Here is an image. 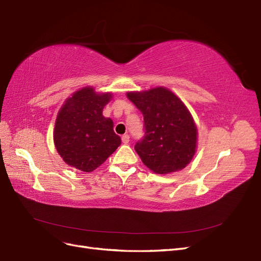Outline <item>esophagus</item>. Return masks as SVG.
I'll list each match as a JSON object with an SVG mask.
<instances>
[{"mask_svg": "<svg viewBox=\"0 0 261 261\" xmlns=\"http://www.w3.org/2000/svg\"><path fill=\"white\" fill-rule=\"evenodd\" d=\"M122 143L124 145H127L129 143V136L128 135H123L122 136Z\"/></svg>", "mask_w": 261, "mask_h": 261, "instance_id": "esophagus-1", "label": "esophagus"}]
</instances>
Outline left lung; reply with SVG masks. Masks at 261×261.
Masks as SVG:
<instances>
[{
  "label": "left lung",
  "instance_id": "obj_1",
  "mask_svg": "<svg viewBox=\"0 0 261 261\" xmlns=\"http://www.w3.org/2000/svg\"><path fill=\"white\" fill-rule=\"evenodd\" d=\"M127 98L144 115L145 135L135 145L141 161L158 174L184 169L195 154L197 128L183 102L162 87Z\"/></svg>",
  "mask_w": 261,
  "mask_h": 261
}]
</instances>
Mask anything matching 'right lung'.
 <instances>
[{
  "label": "right lung",
  "mask_w": 261,
  "mask_h": 261,
  "mask_svg": "<svg viewBox=\"0 0 261 261\" xmlns=\"http://www.w3.org/2000/svg\"><path fill=\"white\" fill-rule=\"evenodd\" d=\"M111 98L110 93L98 94L92 88H84L68 98L60 110L54 127V144L70 167L91 172L121 145L112 120L102 115V110Z\"/></svg>",
  "instance_id": "right-lung-1"
}]
</instances>
